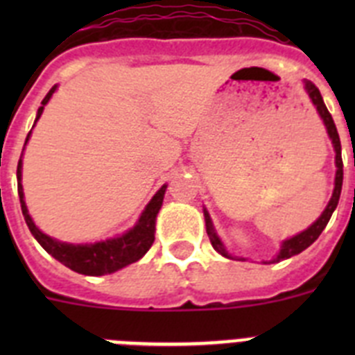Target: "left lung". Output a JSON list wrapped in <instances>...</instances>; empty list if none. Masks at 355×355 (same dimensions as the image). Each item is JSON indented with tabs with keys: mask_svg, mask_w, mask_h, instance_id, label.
<instances>
[{
	"mask_svg": "<svg viewBox=\"0 0 355 355\" xmlns=\"http://www.w3.org/2000/svg\"><path fill=\"white\" fill-rule=\"evenodd\" d=\"M306 90H307V94H309V97H311L313 105H315L316 110H318L320 117L324 119L329 137H331L332 144H334V149H336V167H338L336 183H334V192H332L331 200H329L327 208H325V211L322 213V216H320L318 220H316L311 227H307L306 231H302L300 234H297V236H293V238H290V240L284 241L283 247H281V250H279L277 258H275L274 261H283V259L291 258V256H295V254L302 252L304 249H307V247L311 245L313 241H315L316 238L322 234V231L325 229L327 222L331 220L332 211L336 209L338 200H340V196H341V184H343V159H341V142H340V135H338V130H336V124H334V121H332V115L329 114V110H327V106H325L324 99H322V94H320L318 87H316L313 81H306ZM205 218H206V231H208V236H209V240H211L213 249L218 250V252L224 254V256H227V254H225L224 245H222L220 240H218V236H216L215 231H213L211 220H209V215L206 209H205Z\"/></svg>",
	"mask_w": 355,
	"mask_h": 355,
	"instance_id": "left-lung-1",
	"label": "left lung"
}]
</instances>
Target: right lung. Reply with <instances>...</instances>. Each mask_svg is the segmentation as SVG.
I'll list each match as a JSON object with an SVG mask.
<instances>
[{"instance_id": "obj_1", "label": "right lung", "mask_w": 355, "mask_h": 355, "mask_svg": "<svg viewBox=\"0 0 355 355\" xmlns=\"http://www.w3.org/2000/svg\"><path fill=\"white\" fill-rule=\"evenodd\" d=\"M55 89L56 87H53L42 99V106L37 112L35 121H39V117L42 115L44 105L49 101V97L53 96ZM28 139H30V133L26 137V142ZM165 188H167V184H163L156 192V196L150 199L146 211L140 216L139 224L135 225L131 231H128L126 234H122L121 238L99 241V243H90V245H71V243H60V241L53 240V238H49L48 234H44L42 231L35 227L31 216L28 215L26 205H24L23 184H21V159L17 163L19 200H21V209H23L24 220H26V225L30 227L31 234L42 245V249L48 254H51L56 261H60L67 268L83 275L112 274V272L124 268V266L139 261L142 258L144 254L150 249L153 241H155L156 215H158L159 208H162Z\"/></svg>"}]
</instances>
